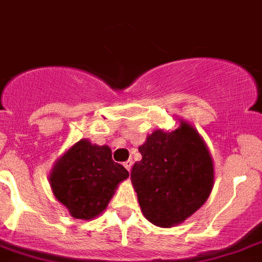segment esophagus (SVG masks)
<instances>
[{"mask_svg": "<svg viewBox=\"0 0 262 262\" xmlns=\"http://www.w3.org/2000/svg\"><path fill=\"white\" fill-rule=\"evenodd\" d=\"M132 165H133V161H132V160H127V161L124 162V166L127 169V170H129V172H130Z\"/></svg>", "mask_w": 262, "mask_h": 262, "instance_id": "1", "label": "esophagus"}]
</instances>
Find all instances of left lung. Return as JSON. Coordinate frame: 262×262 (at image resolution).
I'll return each mask as SVG.
<instances>
[{
	"mask_svg": "<svg viewBox=\"0 0 262 262\" xmlns=\"http://www.w3.org/2000/svg\"><path fill=\"white\" fill-rule=\"evenodd\" d=\"M142 160L130 179L144 216L161 228L182 223L200 209L213 188V161L194 127L153 132L138 148Z\"/></svg>",
	"mask_w": 262,
	"mask_h": 262,
	"instance_id": "8db88e82",
	"label": "left lung"
}]
</instances>
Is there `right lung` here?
Listing matches in <instances>:
<instances>
[{
    "label": "right lung",
    "mask_w": 262,
    "mask_h": 262,
    "mask_svg": "<svg viewBox=\"0 0 262 262\" xmlns=\"http://www.w3.org/2000/svg\"><path fill=\"white\" fill-rule=\"evenodd\" d=\"M127 177L126 169L113 161L109 146L80 140L54 165L50 185L74 219L92 220L106 208L114 189Z\"/></svg>",
    "instance_id": "obj_1"
}]
</instances>
